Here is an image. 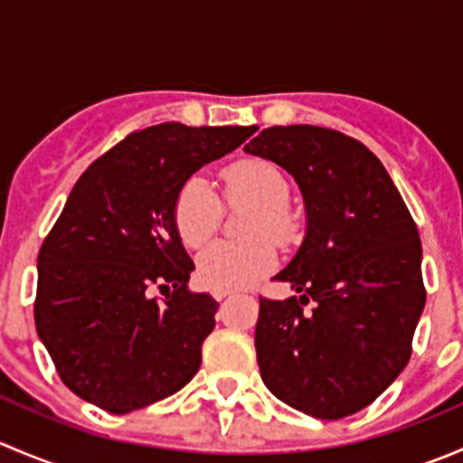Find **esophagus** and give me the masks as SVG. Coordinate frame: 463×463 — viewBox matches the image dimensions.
<instances>
[{"label":"esophagus","instance_id":"1","mask_svg":"<svg viewBox=\"0 0 463 463\" xmlns=\"http://www.w3.org/2000/svg\"><path fill=\"white\" fill-rule=\"evenodd\" d=\"M232 291H228V288H213V298L214 300H223V298L231 296Z\"/></svg>","mask_w":463,"mask_h":463}]
</instances>
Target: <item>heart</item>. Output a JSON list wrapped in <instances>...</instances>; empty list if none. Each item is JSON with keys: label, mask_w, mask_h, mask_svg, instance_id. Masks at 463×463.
<instances>
[{"label": "heart", "mask_w": 463, "mask_h": 463, "mask_svg": "<svg viewBox=\"0 0 463 463\" xmlns=\"http://www.w3.org/2000/svg\"><path fill=\"white\" fill-rule=\"evenodd\" d=\"M223 202L228 205L255 203L246 219L244 232L255 235L244 241H214L199 255L197 275L208 288H244L269 275L278 266L279 246L296 244L300 237V222L288 208L287 176L273 163L261 158H244L222 172ZM176 232L190 249H202L219 231L223 219V203L202 176H193L181 185L175 199Z\"/></svg>", "instance_id": "obj_1"}]
</instances>
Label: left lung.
<instances>
[{
	"instance_id": "1",
	"label": "left lung",
	"mask_w": 463,
	"mask_h": 463,
	"mask_svg": "<svg viewBox=\"0 0 463 463\" xmlns=\"http://www.w3.org/2000/svg\"><path fill=\"white\" fill-rule=\"evenodd\" d=\"M244 149L291 172L307 205L305 241L273 278L300 298H260L261 381L309 417H349L412 354L426 305L417 223L383 163L347 134L278 125Z\"/></svg>"
}]
</instances>
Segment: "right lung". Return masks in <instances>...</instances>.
Wrapping results in <instances>:
<instances>
[{
  "label": "right lung",
  "mask_w": 463,
  "mask_h": 463,
  "mask_svg": "<svg viewBox=\"0 0 463 463\" xmlns=\"http://www.w3.org/2000/svg\"><path fill=\"white\" fill-rule=\"evenodd\" d=\"M255 129L152 125L128 134L76 181L42 241L33 307L37 335L73 394L128 414L197 374L219 305L188 291L194 264L172 210L199 167Z\"/></svg>",
  "instance_id": "add662e5"
}]
</instances>
